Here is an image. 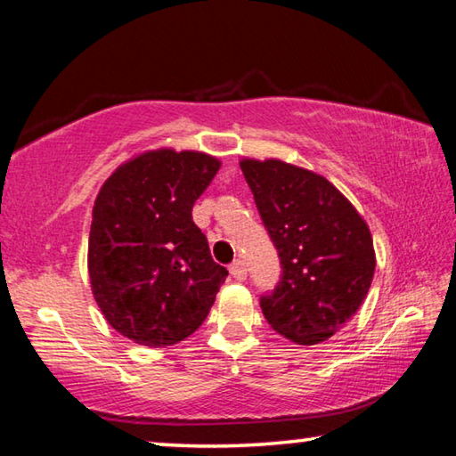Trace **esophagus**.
Segmentation results:
<instances>
[{"mask_svg": "<svg viewBox=\"0 0 456 456\" xmlns=\"http://www.w3.org/2000/svg\"><path fill=\"white\" fill-rule=\"evenodd\" d=\"M229 272H231V275L235 277V280H239V281H243L245 277H247V267H245V264L241 259H235L233 264L229 265Z\"/></svg>", "mask_w": 456, "mask_h": 456, "instance_id": "34e87169", "label": "esophagus"}]
</instances>
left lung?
Returning a JSON list of instances; mask_svg holds the SVG:
<instances>
[{
	"label": "left lung",
	"mask_w": 456,
	"mask_h": 456,
	"mask_svg": "<svg viewBox=\"0 0 456 456\" xmlns=\"http://www.w3.org/2000/svg\"><path fill=\"white\" fill-rule=\"evenodd\" d=\"M239 165L283 269L261 310L277 334L320 344L364 304L376 269L372 233L326 176L277 159Z\"/></svg>",
	"instance_id": "obj_1"
}]
</instances>
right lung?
<instances>
[{"label":"right lung","instance_id":"right-lung-1","mask_svg":"<svg viewBox=\"0 0 456 456\" xmlns=\"http://www.w3.org/2000/svg\"><path fill=\"white\" fill-rule=\"evenodd\" d=\"M219 167L199 151H146L100 189L88 275L100 312L120 336L165 348L205 322L227 269L213 261L191 213Z\"/></svg>","mask_w":456,"mask_h":456}]
</instances>
